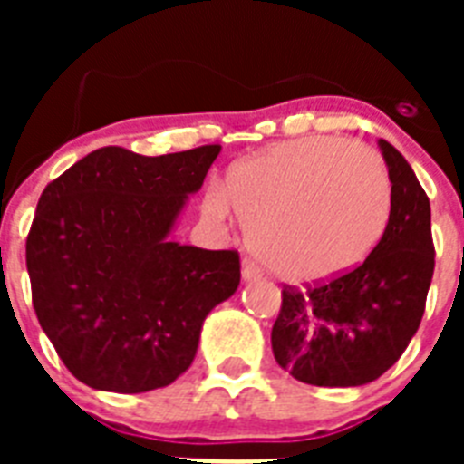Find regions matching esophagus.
I'll return each instance as SVG.
<instances>
[{
    "instance_id": "1",
    "label": "esophagus",
    "mask_w": 464,
    "mask_h": 464,
    "mask_svg": "<svg viewBox=\"0 0 464 464\" xmlns=\"http://www.w3.org/2000/svg\"><path fill=\"white\" fill-rule=\"evenodd\" d=\"M241 276H244V281H260L262 269L257 267L256 262L244 260V267H241Z\"/></svg>"
}]
</instances>
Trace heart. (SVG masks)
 I'll use <instances>...</instances> for the list:
<instances>
[{"label": "heart", "mask_w": 464, "mask_h": 464, "mask_svg": "<svg viewBox=\"0 0 464 464\" xmlns=\"http://www.w3.org/2000/svg\"><path fill=\"white\" fill-rule=\"evenodd\" d=\"M229 204L251 248L281 276L321 281L358 267L383 237L392 186L379 150L339 137H302L237 162L225 192L204 208L227 218Z\"/></svg>", "instance_id": "heart-1"}]
</instances>
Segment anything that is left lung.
Listing matches in <instances>:
<instances>
[{
  "instance_id": "1",
  "label": "left lung",
  "mask_w": 464,
  "mask_h": 464,
  "mask_svg": "<svg viewBox=\"0 0 464 464\" xmlns=\"http://www.w3.org/2000/svg\"><path fill=\"white\" fill-rule=\"evenodd\" d=\"M391 220L362 265L304 288L283 285L272 327L274 358L302 383L348 388L379 379L400 360L425 314L434 272L430 199L385 139Z\"/></svg>"
}]
</instances>
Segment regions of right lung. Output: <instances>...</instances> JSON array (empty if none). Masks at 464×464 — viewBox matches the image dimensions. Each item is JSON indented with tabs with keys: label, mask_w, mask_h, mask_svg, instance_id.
<instances>
[{
	"label": "right lung",
	"mask_w": 464,
	"mask_h": 464,
	"mask_svg": "<svg viewBox=\"0 0 464 464\" xmlns=\"http://www.w3.org/2000/svg\"><path fill=\"white\" fill-rule=\"evenodd\" d=\"M218 153V143L158 158L104 146L41 192L24 244L32 304L64 367L90 388L174 383L208 311L239 288V253L169 239Z\"/></svg>",
	"instance_id": "1"
}]
</instances>
